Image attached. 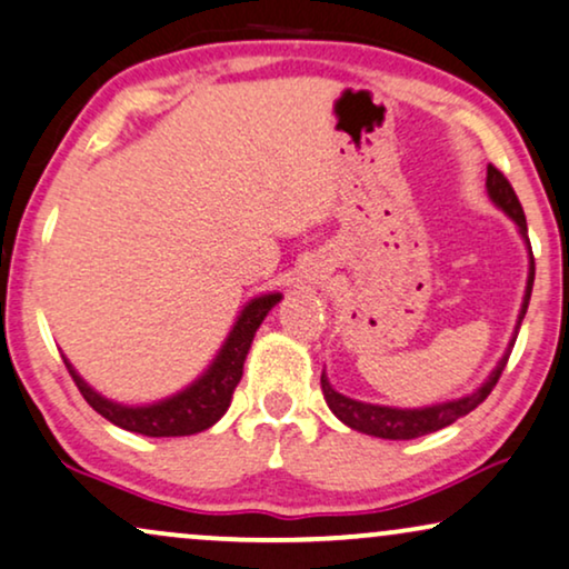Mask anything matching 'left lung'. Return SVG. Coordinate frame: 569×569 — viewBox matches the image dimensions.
<instances>
[{"label": "left lung", "instance_id": "8db88e82", "mask_svg": "<svg viewBox=\"0 0 569 569\" xmlns=\"http://www.w3.org/2000/svg\"><path fill=\"white\" fill-rule=\"evenodd\" d=\"M486 191H488V199H491L493 204L499 207V210L515 222L517 233L522 236L525 247H528V283H525V297H522V305H520V315H517L515 333H512V338H509V347L505 349V355H501L499 362H496L491 376H488L472 393H467V397H459V399L441 401V405L415 407V409L370 405V401H357V399L343 397V393H338L336 388L330 386L326 370H322V376H320L322 397H326L330 412H333L338 420L343 422V426H349L351 430H359V433H368V436H376V438H388V441H409V438H420V436L436 433V430H441L446 426H451V422H457L459 417L470 415L478 405H483L488 393L493 391V386L499 383L501 370L507 368V359H509V355H512L517 330H520L525 312H528L530 291H533V278H536V262H533V249H530V241H528V222H525V212H522L520 199H517V193H515L512 186H509L505 172L496 170L493 164H488Z\"/></svg>", "mask_w": 569, "mask_h": 569}]
</instances>
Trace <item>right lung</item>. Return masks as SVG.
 Segmentation results:
<instances>
[{
    "label": "right lung",
    "instance_id": "right-lung-1",
    "mask_svg": "<svg viewBox=\"0 0 569 569\" xmlns=\"http://www.w3.org/2000/svg\"><path fill=\"white\" fill-rule=\"evenodd\" d=\"M280 301V293H260V297L249 299L236 318L231 333L214 359L210 362L201 376L183 388V391L172 393L168 399L152 401V405H120L102 397L99 391L86 383L78 376L73 365L64 359V368L73 376L78 391L83 393V399L97 409L104 420H110L112 426L131 430V433H141L149 438H170V436H193L201 430L212 428L222 415L231 407L233 391L239 386L243 376V362L254 341L257 328L262 326V320L268 318V312Z\"/></svg>",
    "mask_w": 569,
    "mask_h": 569
}]
</instances>
